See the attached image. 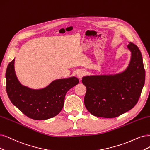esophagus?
I'll return each instance as SVG.
<instances>
[{"label": "esophagus", "mask_w": 150, "mask_h": 150, "mask_svg": "<svg viewBox=\"0 0 150 150\" xmlns=\"http://www.w3.org/2000/svg\"><path fill=\"white\" fill-rule=\"evenodd\" d=\"M85 71L83 70H80L77 72V76H78V78H79L80 79H81V78L85 75Z\"/></svg>", "instance_id": "1"}]
</instances>
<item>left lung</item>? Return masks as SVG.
<instances>
[{
  "label": "left lung",
  "mask_w": 150,
  "mask_h": 150,
  "mask_svg": "<svg viewBox=\"0 0 150 150\" xmlns=\"http://www.w3.org/2000/svg\"><path fill=\"white\" fill-rule=\"evenodd\" d=\"M127 47L131 52L130 60L123 71L82 78L86 88L85 105L92 115L116 117L129 111L137 103L145 84V71L140 49L132 42Z\"/></svg>",
  "instance_id": "left-lung-1"
}]
</instances>
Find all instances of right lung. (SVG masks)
I'll list each match as a JSON object with an SVG mask.
<instances>
[{
  "instance_id": "right-lung-1",
  "label": "right lung",
  "mask_w": 150,
  "mask_h": 150,
  "mask_svg": "<svg viewBox=\"0 0 150 150\" xmlns=\"http://www.w3.org/2000/svg\"><path fill=\"white\" fill-rule=\"evenodd\" d=\"M15 59L7 68L6 91L11 102L27 117L35 120L54 117L62 110L65 96L79 83L75 76L55 80L40 89H32L19 81L15 71Z\"/></svg>"
}]
</instances>
